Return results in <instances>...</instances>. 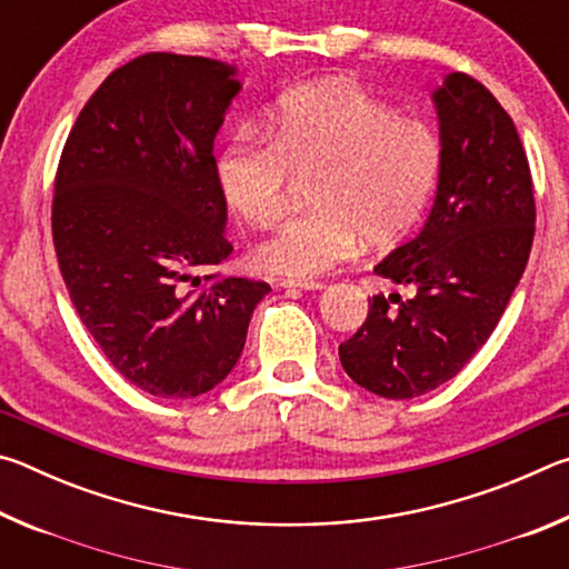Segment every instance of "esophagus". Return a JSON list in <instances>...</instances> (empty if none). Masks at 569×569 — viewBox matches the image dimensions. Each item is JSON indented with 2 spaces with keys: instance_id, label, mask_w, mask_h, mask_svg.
<instances>
[{
  "instance_id": "1",
  "label": "esophagus",
  "mask_w": 569,
  "mask_h": 569,
  "mask_svg": "<svg viewBox=\"0 0 569 569\" xmlns=\"http://www.w3.org/2000/svg\"><path fill=\"white\" fill-rule=\"evenodd\" d=\"M283 288H301V291H321L326 286L323 281H313V278H281Z\"/></svg>"
}]
</instances>
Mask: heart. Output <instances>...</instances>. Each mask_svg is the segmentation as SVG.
I'll use <instances>...</instances> for the list:
<instances>
[{
	"instance_id": "obj_1",
	"label": "heart",
	"mask_w": 569,
	"mask_h": 569,
	"mask_svg": "<svg viewBox=\"0 0 569 569\" xmlns=\"http://www.w3.org/2000/svg\"><path fill=\"white\" fill-rule=\"evenodd\" d=\"M441 140L429 122L401 118L351 82L283 92L266 134L238 132L216 160L230 210L253 228L283 216L293 176L311 178L313 210L261 243L256 261L293 278L331 271L366 246L397 243L419 223L441 176Z\"/></svg>"
}]
</instances>
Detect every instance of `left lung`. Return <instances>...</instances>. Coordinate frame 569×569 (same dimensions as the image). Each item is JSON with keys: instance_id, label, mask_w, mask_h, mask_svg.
<instances>
[{"instance_id": "1", "label": "left lung", "mask_w": 569, "mask_h": 569, "mask_svg": "<svg viewBox=\"0 0 569 569\" xmlns=\"http://www.w3.org/2000/svg\"><path fill=\"white\" fill-rule=\"evenodd\" d=\"M441 176L421 233L373 268L401 296L369 298V316L339 346L341 366L383 399H413L465 369L497 329L535 238V188L507 110L485 84L449 74L435 92Z\"/></svg>"}]
</instances>
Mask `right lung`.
<instances>
[{
    "label": "right lung",
    "mask_w": 569,
    "mask_h": 569,
    "mask_svg": "<svg viewBox=\"0 0 569 569\" xmlns=\"http://www.w3.org/2000/svg\"><path fill=\"white\" fill-rule=\"evenodd\" d=\"M240 90L208 57L140 54L104 77L60 156L52 240L108 361L160 399L200 397L238 363L266 281L200 271L233 246L213 142Z\"/></svg>",
    "instance_id": "right-lung-1"
}]
</instances>
